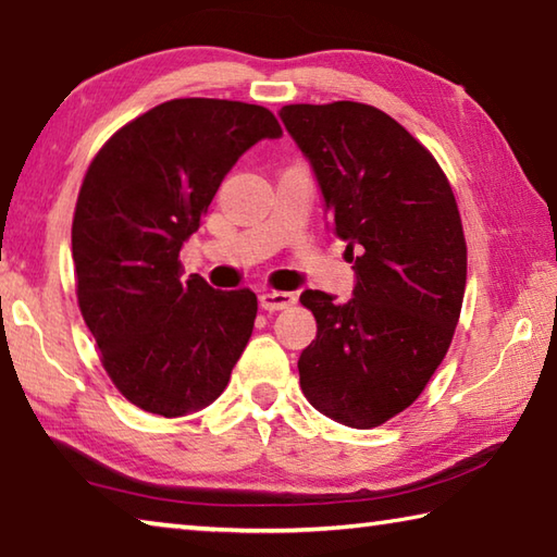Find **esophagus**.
Instances as JSON below:
<instances>
[{
	"instance_id": "1",
	"label": "esophagus",
	"mask_w": 557,
	"mask_h": 557,
	"mask_svg": "<svg viewBox=\"0 0 557 557\" xmlns=\"http://www.w3.org/2000/svg\"><path fill=\"white\" fill-rule=\"evenodd\" d=\"M259 304L263 310H284L296 304V294H288V290H263Z\"/></svg>"
}]
</instances>
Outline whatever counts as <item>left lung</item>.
Segmentation results:
<instances>
[{"instance_id": "8db88e82", "label": "left lung", "mask_w": 557, "mask_h": 557, "mask_svg": "<svg viewBox=\"0 0 557 557\" xmlns=\"http://www.w3.org/2000/svg\"><path fill=\"white\" fill-rule=\"evenodd\" d=\"M278 116L355 263L347 304L300 294L318 323L300 388L323 416L367 431L421 396L453 343L467 284L460 212L431 151L376 107L286 104Z\"/></svg>"}]
</instances>
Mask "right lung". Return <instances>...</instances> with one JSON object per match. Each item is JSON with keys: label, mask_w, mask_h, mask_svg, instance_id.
<instances>
[{"label": "right lung", "mask_w": 557, "mask_h": 557, "mask_svg": "<svg viewBox=\"0 0 557 557\" xmlns=\"http://www.w3.org/2000/svg\"><path fill=\"white\" fill-rule=\"evenodd\" d=\"M284 134L267 107L171 100L122 126L85 173L73 218L77 304L114 386L163 418L200 411L247 347L257 296L183 278L178 253L224 175Z\"/></svg>", "instance_id": "right-lung-1"}]
</instances>
